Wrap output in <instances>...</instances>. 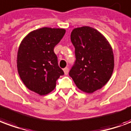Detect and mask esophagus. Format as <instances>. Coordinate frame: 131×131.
I'll use <instances>...</instances> for the list:
<instances>
[{"label":"esophagus","mask_w":131,"mask_h":131,"mask_svg":"<svg viewBox=\"0 0 131 131\" xmlns=\"http://www.w3.org/2000/svg\"><path fill=\"white\" fill-rule=\"evenodd\" d=\"M64 74L65 75H67L69 73V68L68 67H65V68L64 69Z\"/></svg>","instance_id":"34e87169"}]
</instances>
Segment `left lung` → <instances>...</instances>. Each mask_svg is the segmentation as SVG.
<instances>
[{"instance_id":"8db88e82","label":"left lung","mask_w":131,"mask_h":131,"mask_svg":"<svg viewBox=\"0 0 131 131\" xmlns=\"http://www.w3.org/2000/svg\"><path fill=\"white\" fill-rule=\"evenodd\" d=\"M71 41L75 60L69 75L80 90L92 93L107 83L114 69L112 49L106 39L88 26L73 29Z\"/></svg>"}]
</instances>
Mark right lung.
I'll list each match as a JSON object with an SVG mask.
<instances>
[{
    "label": "right lung",
    "mask_w": 131,
    "mask_h": 131,
    "mask_svg": "<svg viewBox=\"0 0 131 131\" xmlns=\"http://www.w3.org/2000/svg\"><path fill=\"white\" fill-rule=\"evenodd\" d=\"M65 30L42 28L29 33L19 46L17 69L29 90L39 95L53 91L64 71L58 65L54 47L62 39Z\"/></svg>",
    "instance_id": "obj_1"
}]
</instances>
